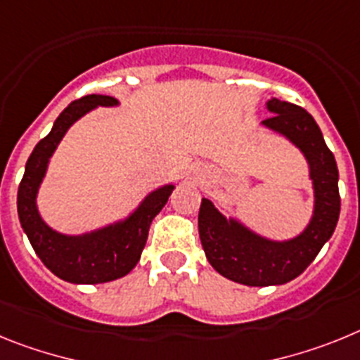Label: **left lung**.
Masks as SVG:
<instances>
[{"label": "left lung", "mask_w": 360, "mask_h": 360, "mask_svg": "<svg viewBox=\"0 0 360 360\" xmlns=\"http://www.w3.org/2000/svg\"><path fill=\"white\" fill-rule=\"evenodd\" d=\"M266 110L271 115L262 127L295 146L308 165L314 210L302 232L290 239H271L236 215L226 217L202 198L199 237L206 259L223 277L246 286H275L299 277L333 236L340 212L337 162L314 117L277 98L268 99Z\"/></svg>", "instance_id": "left-lung-1"}]
</instances>
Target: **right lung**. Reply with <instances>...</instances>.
I'll use <instances>...</instances> for the list:
<instances>
[{
	"label": "right lung",
	"instance_id": "obj_1",
	"mask_svg": "<svg viewBox=\"0 0 360 360\" xmlns=\"http://www.w3.org/2000/svg\"><path fill=\"white\" fill-rule=\"evenodd\" d=\"M112 96H85L72 101L52 124L49 136L32 150L25 165L23 179L18 190V215L23 232L37 257L59 279L74 284H101L124 277L134 270L146 245L150 224L167 205L174 183H167L148 192L139 205L124 217L83 233H63L46 224L37 208V193L65 134L83 115L98 106H117Z\"/></svg>",
	"mask_w": 360,
	"mask_h": 360
}]
</instances>
